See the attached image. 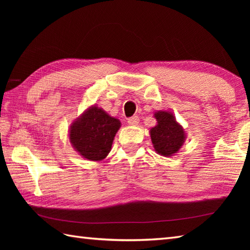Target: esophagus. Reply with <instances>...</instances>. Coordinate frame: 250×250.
<instances>
[{
    "mask_svg": "<svg viewBox=\"0 0 250 250\" xmlns=\"http://www.w3.org/2000/svg\"><path fill=\"white\" fill-rule=\"evenodd\" d=\"M139 122H140L139 116H132V117H130V118L128 119V124L131 125H139Z\"/></svg>",
    "mask_w": 250,
    "mask_h": 250,
    "instance_id": "34e87169",
    "label": "esophagus"
}]
</instances>
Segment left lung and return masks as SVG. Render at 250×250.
I'll list each match as a JSON object with an SVG mask.
<instances>
[{
	"label": "left lung",
	"instance_id": "8db88e82",
	"mask_svg": "<svg viewBox=\"0 0 250 250\" xmlns=\"http://www.w3.org/2000/svg\"><path fill=\"white\" fill-rule=\"evenodd\" d=\"M158 125L150 130L151 142L159 155L171 157L176 153L185 142V132L172 113L158 111L155 114Z\"/></svg>",
	"mask_w": 250,
	"mask_h": 250
}]
</instances>
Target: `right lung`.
Wrapping results in <instances>:
<instances>
[{
    "instance_id": "right-lung-1",
    "label": "right lung",
    "mask_w": 250,
    "mask_h": 250,
    "mask_svg": "<svg viewBox=\"0 0 250 250\" xmlns=\"http://www.w3.org/2000/svg\"><path fill=\"white\" fill-rule=\"evenodd\" d=\"M120 121L97 106L90 107L71 126L70 141L81 155L100 161L108 155Z\"/></svg>"
}]
</instances>
